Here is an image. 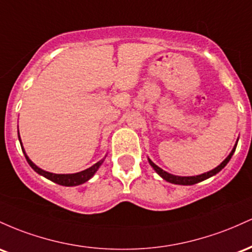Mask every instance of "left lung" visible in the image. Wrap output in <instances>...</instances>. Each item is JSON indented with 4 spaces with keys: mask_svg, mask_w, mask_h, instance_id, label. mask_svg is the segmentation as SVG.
Returning a JSON list of instances; mask_svg holds the SVG:
<instances>
[{
    "mask_svg": "<svg viewBox=\"0 0 252 252\" xmlns=\"http://www.w3.org/2000/svg\"><path fill=\"white\" fill-rule=\"evenodd\" d=\"M236 146H237V144H236V145H234V148L232 149V151H231V154L228 155V156L226 157L225 159L222 160V162L217 166V168H214L213 170H211V171L205 172V174L197 175V176H176V175H171V174H169V172L164 171L163 169H160L159 166L156 165V164L152 162V160L150 159V158H149V163H150V165H151L152 168H154V170L156 171L157 174L159 175V176L162 177L163 180L168 181V182H170V183H174V185L191 186V185H195V183L201 182V181H205V180L210 179V177L214 176V175H217L218 172L221 170V169H224V166L226 165V164L230 162V159H231V157H232L233 152L236 151Z\"/></svg>",
    "mask_w": 252,
    "mask_h": 252,
    "instance_id": "1",
    "label": "left lung"
}]
</instances>
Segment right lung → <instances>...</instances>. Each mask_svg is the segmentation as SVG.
Listing matches in <instances>:
<instances>
[{
	"instance_id": "obj_1",
	"label": "right lung",
	"mask_w": 252,
	"mask_h": 252,
	"mask_svg": "<svg viewBox=\"0 0 252 252\" xmlns=\"http://www.w3.org/2000/svg\"><path fill=\"white\" fill-rule=\"evenodd\" d=\"M19 140H20V144H21V149H22V151H24L25 157H26L27 162L31 165V168H32L35 172H38L39 175H41V176L46 177V179H49L50 181H52V182H55V183H58V185H61V186H65V187H73V186H78V185H82V183L87 182V181L90 180L93 176H94L95 172L97 171V169L100 168V165L103 163V160H104V159H101L100 162L95 163L94 165L90 166V168L86 169V170H83V171L76 172V174H53V172L45 171V170H42V169L39 168V166H36L35 164L33 163L30 158H28L26 152H25V149H24V146H22L21 139H20V134H19Z\"/></svg>"
}]
</instances>
